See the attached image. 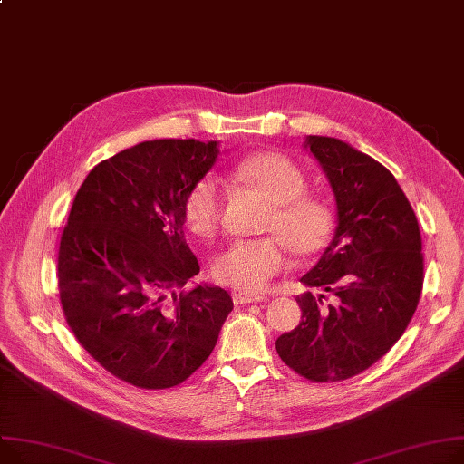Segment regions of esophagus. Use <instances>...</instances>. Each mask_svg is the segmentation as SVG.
<instances>
[{
    "label": "esophagus",
    "instance_id": "34e87169",
    "mask_svg": "<svg viewBox=\"0 0 464 464\" xmlns=\"http://www.w3.org/2000/svg\"><path fill=\"white\" fill-rule=\"evenodd\" d=\"M266 300L265 295H252V293H235L233 302L235 304H254V302H263Z\"/></svg>",
    "mask_w": 464,
    "mask_h": 464
}]
</instances>
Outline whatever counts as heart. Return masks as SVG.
<instances>
[{
    "instance_id": "heart-1",
    "label": "heart",
    "mask_w": 464,
    "mask_h": 464,
    "mask_svg": "<svg viewBox=\"0 0 464 464\" xmlns=\"http://www.w3.org/2000/svg\"><path fill=\"white\" fill-rule=\"evenodd\" d=\"M235 175L274 201L265 220L270 235L237 238L212 261L218 284L238 291H261L289 265V246L300 257L326 250L335 233V212L317 196L305 194L307 177L280 152H257L235 166ZM184 218L199 237H214L224 224V182L216 173L201 175L184 199Z\"/></svg>"
}]
</instances>
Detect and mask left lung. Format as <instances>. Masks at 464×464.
I'll use <instances>...</instances> for the list:
<instances>
[{
    "instance_id": "1",
    "label": "left lung",
    "mask_w": 464,
    "mask_h": 464,
    "mask_svg": "<svg viewBox=\"0 0 464 464\" xmlns=\"http://www.w3.org/2000/svg\"><path fill=\"white\" fill-rule=\"evenodd\" d=\"M337 205V227L319 263L300 277L327 295L296 296L300 324L276 342L280 358L314 382L351 379L407 330L423 287L421 235L395 177L349 143L307 136Z\"/></svg>"
}]
</instances>
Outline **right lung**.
<instances>
[{
    "mask_svg": "<svg viewBox=\"0 0 464 464\" xmlns=\"http://www.w3.org/2000/svg\"><path fill=\"white\" fill-rule=\"evenodd\" d=\"M218 141L152 140L113 154L80 187L57 254L59 300L80 345L136 388L187 381L233 310L222 287L182 291L199 272L184 199Z\"/></svg>",
    "mask_w": 464,
    "mask_h": 464,
    "instance_id": "obj_1",
    "label": "right lung"
}]
</instances>
